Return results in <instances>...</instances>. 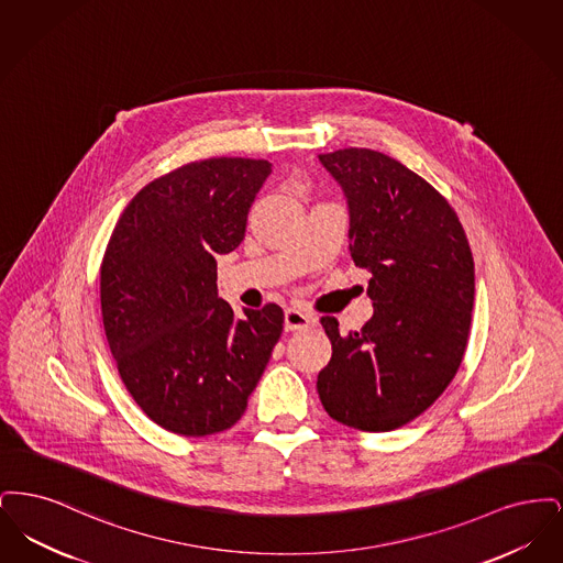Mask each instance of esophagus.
Wrapping results in <instances>:
<instances>
[{"label": "esophagus", "mask_w": 563, "mask_h": 563, "mask_svg": "<svg viewBox=\"0 0 563 563\" xmlns=\"http://www.w3.org/2000/svg\"><path fill=\"white\" fill-rule=\"evenodd\" d=\"M314 317L312 314H308V312H303V310H299V308H287L285 310V329L287 331H299V329H306V327H310V324H314Z\"/></svg>", "instance_id": "obj_1"}]
</instances>
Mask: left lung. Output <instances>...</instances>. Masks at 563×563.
<instances>
[{
    "mask_svg": "<svg viewBox=\"0 0 563 563\" xmlns=\"http://www.w3.org/2000/svg\"><path fill=\"white\" fill-rule=\"evenodd\" d=\"M319 158L349 198L350 255L372 272L374 317L349 335L322 317L331 361L317 390L350 429H401L462 363L475 299L471 244L452 205L401 162L365 147Z\"/></svg>",
    "mask_w": 563,
    "mask_h": 563,
    "instance_id": "obj_1",
    "label": "left lung"
}]
</instances>
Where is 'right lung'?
<instances>
[{"label": "right lung", "mask_w": 563, "mask_h": 563, "mask_svg": "<svg viewBox=\"0 0 563 563\" xmlns=\"http://www.w3.org/2000/svg\"><path fill=\"white\" fill-rule=\"evenodd\" d=\"M268 161L188 162L136 191L101 262V312L118 374L143 413L181 437L234 427L285 314L217 297V255L234 251Z\"/></svg>", "instance_id": "1"}]
</instances>
